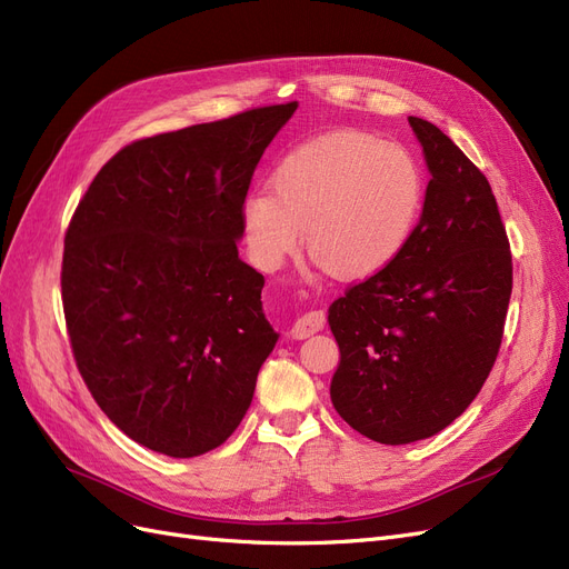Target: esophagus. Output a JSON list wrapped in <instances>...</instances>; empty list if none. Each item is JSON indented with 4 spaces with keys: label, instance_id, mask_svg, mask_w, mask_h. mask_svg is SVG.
Wrapping results in <instances>:
<instances>
[{
    "label": "esophagus",
    "instance_id": "34e87169",
    "mask_svg": "<svg viewBox=\"0 0 569 569\" xmlns=\"http://www.w3.org/2000/svg\"><path fill=\"white\" fill-rule=\"evenodd\" d=\"M323 326H326V313L321 309H311V311L302 313L296 323H292L290 332L296 340H305V338H309V335L323 330Z\"/></svg>",
    "mask_w": 569,
    "mask_h": 569
}]
</instances>
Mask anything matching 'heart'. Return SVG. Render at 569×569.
<instances>
[{"instance_id": "b5f03b06", "label": "heart", "mask_w": 569, "mask_h": 569, "mask_svg": "<svg viewBox=\"0 0 569 569\" xmlns=\"http://www.w3.org/2000/svg\"><path fill=\"white\" fill-rule=\"evenodd\" d=\"M269 187L248 194L241 208L252 262L279 269L302 227L311 260L340 279L370 277L401 256L427 201L419 159L363 131H332L292 147Z\"/></svg>"}]
</instances>
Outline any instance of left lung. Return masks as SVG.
Instances as JSON below:
<instances>
[{
	"instance_id": "1",
	"label": "left lung",
	"mask_w": 569,
	"mask_h": 569,
	"mask_svg": "<svg viewBox=\"0 0 569 569\" xmlns=\"http://www.w3.org/2000/svg\"><path fill=\"white\" fill-rule=\"evenodd\" d=\"M408 121L431 171L422 218L401 256L328 313L342 356L332 406L385 446L429 438L469 408L497 361L513 288L488 178L438 126Z\"/></svg>"
}]
</instances>
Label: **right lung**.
I'll use <instances>...</instances> for the list:
<instances>
[{
    "instance_id": "1",
    "label": "right lung",
    "mask_w": 569,
    "mask_h": 569,
    "mask_svg": "<svg viewBox=\"0 0 569 569\" xmlns=\"http://www.w3.org/2000/svg\"><path fill=\"white\" fill-rule=\"evenodd\" d=\"M298 102L140 138L104 163L66 231L70 347L136 443L199 457L234 433L277 345L264 277L239 260L241 208Z\"/></svg>"
}]
</instances>
